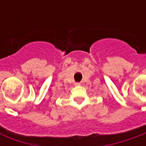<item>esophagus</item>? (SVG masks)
Here are the masks:
<instances>
[{
    "instance_id": "1",
    "label": "esophagus",
    "mask_w": 146,
    "mask_h": 146,
    "mask_svg": "<svg viewBox=\"0 0 146 146\" xmlns=\"http://www.w3.org/2000/svg\"><path fill=\"white\" fill-rule=\"evenodd\" d=\"M79 85H80V83H78V82H76V83H75V86H79Z\"/></svg>"
}]
</instances>
